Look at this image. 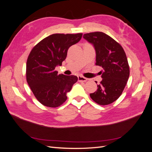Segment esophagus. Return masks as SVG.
<instances>
[{
	"label": "esophagus",
	"instance_id": "obj_1",
	"mask_svg": "<svg viewBox=\"0 0 152 152\" xmlns=\"http://www.w3.org/2000/svg\"><path fill=\"white\" fill-rule=\"evenodd\" d=\"M78 80H79V82H86V81L88 80L89 79H87V78H86L83 76L79 75V76H78Z\"/></svg>",
	"mask_w": 152,
	"mask_h": 152
}]
</instances>
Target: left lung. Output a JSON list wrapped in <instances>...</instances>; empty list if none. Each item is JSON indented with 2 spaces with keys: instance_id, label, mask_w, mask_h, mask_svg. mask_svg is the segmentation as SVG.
<instances>
[{
  "instance_id": "1",
  "label": "left lung",
  "mask_w": 152,
  "mask_h": 152,
  "mask_svg": "<svg viewBox=\"0 0 152 152\" xmlns=\"http://www.w3.org/2000/svg\"><path fill=\"white\" fill-rule=\"evenodd\" d=\"M83 37L94 45L96 65L103 69L100 72L103 79L96 91L90 94L91 98L100 105L112 103L122 94L129 77L126 53L120 44L103 32L86 34Z\"/></svg>"
}]
</instances>
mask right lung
I'll list each match as a JSON object with an SVG mask.
<instances>
[{
  "label": "right lung",
  "mask_w": 152,
  "mask_h": 152,
  "mask_svg": "<svg viewBox=\"0 0 152 152\" xmlns=\"http://www.w3.org/2000/svg\"><path fill=\"white\" fill-rule=\"evenodd\" d=\"M82 34L50 35L33 48L27 59L26 81L39 102L45 107L56 108L67 99L66 94L78 80L75 75H58L68 49L79 42Z\"/></svg>",
  "instance_id": "obj_1"
}]
</instances>
